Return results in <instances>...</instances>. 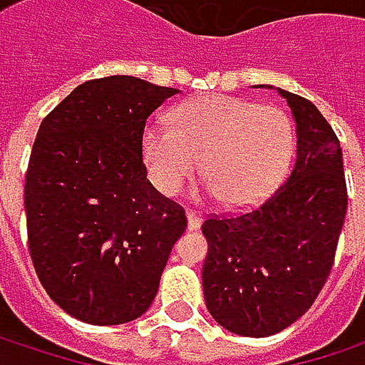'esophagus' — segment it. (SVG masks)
Segmentation results:
<instances>
[{"mask_svg":"<svg viewBox=\"0 0 365 365\" xmlns=\"http://www.w3.org/2000/svg\"><path fill=\"white\" fill-rule=\"evenodd\" d=\"M185 217H187V230H198V228H200V224H202V215H200V213L187 211Z\"/></svg>","mask_w":365,"mask_h":365,"instance_id":"1","label":"esophagus"}]
</instances>
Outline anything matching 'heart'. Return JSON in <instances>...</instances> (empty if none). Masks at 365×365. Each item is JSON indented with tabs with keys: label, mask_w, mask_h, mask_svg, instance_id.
Here are the masks:
<instances>
[{
	"label": "heart",
	"mask_w": 365,
	"mask_h": 365,
	"mask_svg": "<svg viewBox=\"0 0 365 365\" xmlns=\"http://www.w3.org/2000/svg\"><path fill=\"white\" fill-rule=\"evenodd\" d=\"M141 148L150 180L165 196H175L200 167L207 196L250 207L285 178L296 130L274 106L207 95L180 106L171 126H148Z\"/></svg>",
	"instance_id": "obj_1"
}]
</instances>
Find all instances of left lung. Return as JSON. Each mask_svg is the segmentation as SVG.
I'll return each mask as SVG.
<instances>
[{"mask_svg": "<svg viewBox=\"0 0 365 365\" xmlns=\"http://www.w3.org/2000/svg\"><path fill=\"white\" fill-rule=\"evenodd\" d=\"M277 91L296 122L289 178L252 211L202 224L207 309L222 328L250 338L289 328L311 309L331 270L349 200L328 120L309 99Z\"/></svg>", "mask_w": 365, "mask_h": 365, "instance_id": "left-lung-1", "label": "left lung"}]
</instances>
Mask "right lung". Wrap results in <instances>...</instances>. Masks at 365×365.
Listing matches in <instances>:
<instances>
[{
  "mask_svg": "<svg viewBox=\"0 0 365 365\" xmlns=\"http://www.w3.org/2000/svg\"><path fill=\"white\" fill-rule=\"evenodd\" d=\"M178 93L133 76L91 80L37 130L25 180L29 252L48 296L84 324L141 317L187 226L141 156L145 120Z\"/></svg>",
  "mask_w": 365,
  "mask_h": 365,
  "instance_id": "obj_1",
  "label": "right lung"
}]
</instances>
